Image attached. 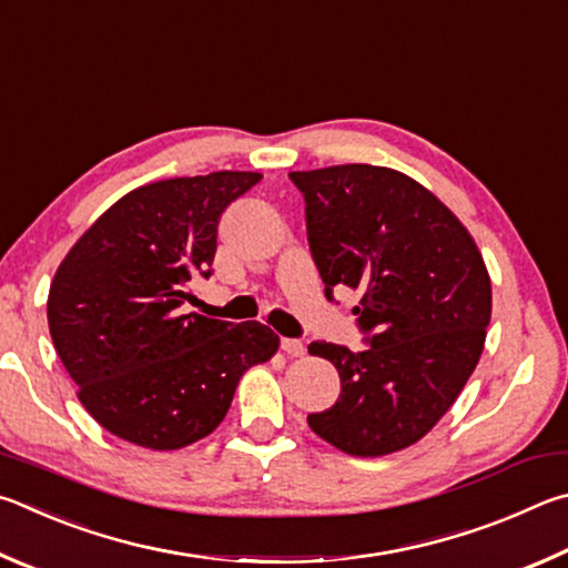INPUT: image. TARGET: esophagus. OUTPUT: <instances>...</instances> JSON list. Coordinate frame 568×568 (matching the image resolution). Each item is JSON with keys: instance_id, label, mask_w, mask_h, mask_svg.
<instances>
[{"instance_id": "1", "label": "esophagus", "mask_w": 568, "mask_h": 568, "mask_svg": "<svg viewBox=\"0 0 568 568\" xmlns=\"http://www.w3.org/2000/svg\"><path fill=\"white\" fill-rule=\"evenodd\" d=\"M282 352L286 356H304L306 346L300 339H282Z\"/></svg>"}]
</instances>
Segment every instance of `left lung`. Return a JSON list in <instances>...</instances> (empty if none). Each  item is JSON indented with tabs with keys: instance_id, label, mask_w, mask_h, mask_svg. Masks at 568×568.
Instances as JSON below:
<instances>
[{
	"instance_id": "8db88e82",
	"label": "left lung",
	"mask_w": 568,
	"mask_h": 568,
	"mask_svg": "<svg viewBox=\"0 0 568 568\" xmlns=\"http://www.w3.org/2000/svg\"><path fill=\"white\" fill-rule=\"evenodd\" d=\"M326 296L362 292L354 314L366 349L312 342L342 379L312 432L352 456L402 452L452 409L479 364L491 320V278L479 246L429 189L389 166L292 172Z\"/></svg>"
}]
</instances>
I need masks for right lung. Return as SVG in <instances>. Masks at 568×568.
<instances>
[{"label":"right lung","mask_w":568,"mask_h":568,"mask_svg":"<svg viewBox=\"0 0 568 568\" xmlns=\"http://www.w3.org/2000/svg\"><path fill=\"white\" fill-rule=\"evenodd\" d=\"M258 172H212L124 194L69 248L49 286L54 349L84 409L109 434L174 452L212 434L236 384L272 359L258 322L184 314L189 282L212 274L219 216Z\"/></svg>","instance_id":"obj_1"}]
</instances>
